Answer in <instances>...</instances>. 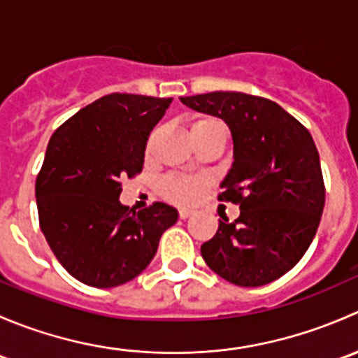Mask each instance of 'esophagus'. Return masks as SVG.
<instances>
[{"label": "esophagus", "instance_id": "obj_1", "mask_svg": "<svg viewBox=\"0 0 358 358\" xmlns=\"http://www.w3.org/2000/svg\"><path fill=\"white\" fill-rule=\"evenodd\" d=\"M178 215H180V218L185 220V218H189L190 215H192V211H190V209H187V208H182V209H178Z\"/></svg>", "mask_w": 358, "mask_h": 358}]
</instances>
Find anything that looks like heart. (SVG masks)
Masks as SVG:
<instances>
[{"instance_id": "heart-1", "label": "heart", "mask_w": 358, "mask_h": 358, "mask_svg": "<svg viewBox=\"0 0 358 358\" xmlns=\"http://www.w3.org/2000/svg\"><path fill=\"white\" fill-rule=\"evenodd\" d=\"M222 128L216 119L211 117H199L194 121L192 133H204L211 131V129ZM162 194L168 199L180 202V204H190L199 199L202 189H204V180L201 176H190V175H169L162 180Z\"/></svg>"}]
</instances>
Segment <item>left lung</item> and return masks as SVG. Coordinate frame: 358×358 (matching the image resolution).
<instances>
[{
	"instance_id": "left-lung-1",
	"label": "left lung",
	"mask_w": 358,
	"mask_h": 358,
	"mask_svg": "<svg viewBox=\"0 0 358 358\" xmlns=\"http://www.w3.org/2000/svg\"><path fill=\"white\" fill-rule=\"evenodd\" d=\"M190 109L223 119L234 162L220 201L239 204L201 246L206 265L243 287L273 282L303 258L326 202L322 169L308 129L279 103L241 92L182 96Z\"/></svg>"
}]
</instances>
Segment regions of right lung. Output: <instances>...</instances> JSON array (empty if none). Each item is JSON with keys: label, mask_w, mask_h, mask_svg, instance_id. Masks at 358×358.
Here are the masks:
<instances>
[{"label": "right lung", "mask_w": 358, "mask_h": 358, "mask_svg": "<svg viewBox=\"0 0 358 358\" xmlns=\"http://www.w3.org/2000/svg\"><path fill=\"white\" fill-rule=\"evenodd\" d=\"M173 99L110 93L76 112L50 138L36 178L39 227L64 268L92 287L135 279L178 211L119 202L121 178L143 168L145 145Z\"/></svg>", "instance_id": "1"}]
</instances>
